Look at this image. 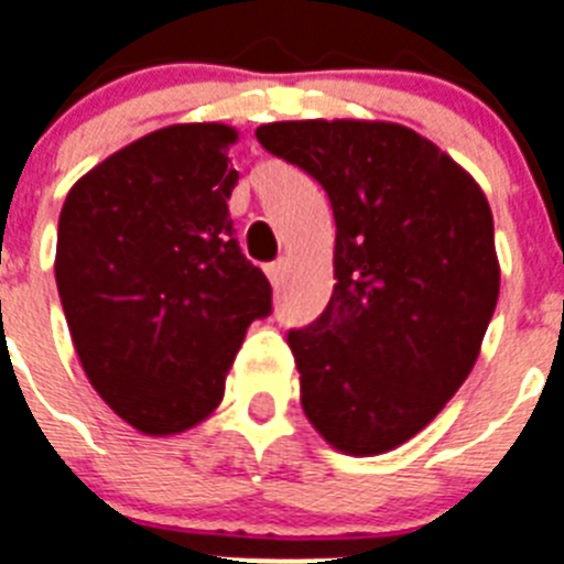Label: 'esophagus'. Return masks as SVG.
Returning a JSON list of instances; mask_svg holds the SVG:
<instances>
[{"mask_svg":"<svg viewBox=\"0 0 564 564\" xmlns=\"http://www.w3.org/2000/svg\"><path fill=\"white\" fill-rule=\"evenodd\" d=\"M283 272H286V263H283V260H278V263H269L267 267V274H269V281H272L274 290H281Z\"/></svg>","mask_w":564,"mask_h":564,"instance_id":"1","label":"esophagus"}]
</instances>
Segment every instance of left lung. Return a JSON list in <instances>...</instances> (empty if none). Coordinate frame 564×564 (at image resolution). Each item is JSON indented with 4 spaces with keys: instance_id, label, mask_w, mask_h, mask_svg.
<instances>
[{
    "instance_id": "1",
    "label": "left lung",
    "mask_w": 564,
    "mask_h": 564,
    "mask_svg": "<svg viewBox=\"0 0 564 564\" xmlns=\"http://www.w3.org/2000/svg\"><path fill=\"white\" fill-rule=\"evenodd\" d=\"M254 135L327 191L336 219L327 310L290 333L306 420L341 455H386L478 361L501 286L487 196L402 123L310 118Z\"/></svg>"
}]
</instances>
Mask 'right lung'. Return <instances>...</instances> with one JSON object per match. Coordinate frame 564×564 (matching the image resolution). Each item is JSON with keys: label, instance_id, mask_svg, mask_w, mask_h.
<instances>
[{"label": "right lung", "instance_id": "1", "mask_svg": "<svg viewBox=\"0 0 564 564\" xmlns=\"http://www.w3.org/2000/svg\"><path fill=\"white\" fill-rule=\"evenodd\" d=\"M240 132L171 123L116 150L68 191L54 278L100 400L148 437L208 420L272 286L235 240Z\"/></svg>", "mask_w": 564, "mask_h": 564}]
</instances>
